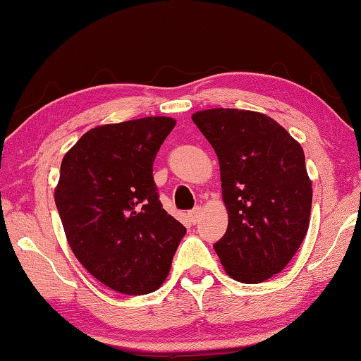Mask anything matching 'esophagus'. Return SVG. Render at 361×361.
<instances>
[{
	"mask_svg": "<svg viewBox=\"0 0 361 361\" xmlns=\"http://www.w3.org/2000/svg\"><path fill=\"white\" fill-rule=\"evenodd\" d=\"M199 215H201V207H194L191 212H188V219H190L192 225H196L197 223Z\"/></svg>",
	"mask_w": 361,
	"mask_h": 361,
	"instance_id": "34e87169",
	"label": "esophagus"
}]
</instances>
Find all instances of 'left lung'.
<instances>
[{
    "mask_svg": "<svg viewBox=\"0 0 361 361\" xmlns=\"http://www.w3.org/2000/svg\"><path fill=\"white\" fill-rule=\"evenodd\" d=\"M192 122L220 164L228 228L215 252L233 279L263 283L284 270L308 231L312 181L304 149L260 112L205 109Z\"/></svg>",
    "mask_w": 361,
    "mask_h": 361,
    "instance_id": "1",
    "label": "left lung"
}]
</instances>
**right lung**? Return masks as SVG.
I'll return each instance as SVG.
<instances>
[{
  "mask_svg": "<svg viewBox=\"0 0 361 361\" xmlns=\"http://www.w3.org/2000/svg\"><path fill=\"white\" fill-rule=\"evenodd\" d=\"M175 123L145 117L99 125L62 159L54 201L67 243L88 273L120 294L157 290L186 234L162 209L152 176Z\"/></svg>",
  "mask_w": 361,
  "mask_h": 361,
  "instance_id": "right-lung-1",
  "label": "right lung"
}]
</instances>
